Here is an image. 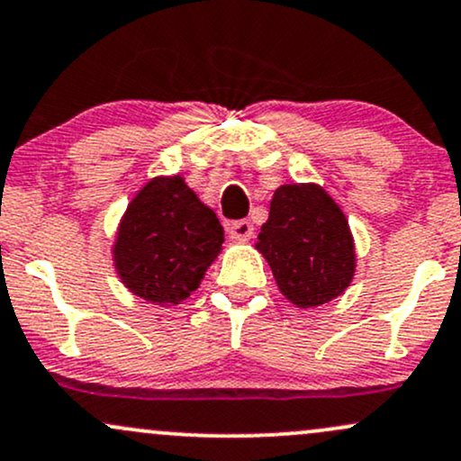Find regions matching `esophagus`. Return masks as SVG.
<instances>
[{"instance_id": "34e87169", "label": "esophagus", "mask_w": 461, "mask_h": 461, "mask_svg": "<svg viewBox=\"0 0 461 461\" xmlns=\"http://www.w3.org/2000/svg\"><path fill=\"white\" fill-rule=\"evenodd\" d=\"M227 230H230L231 240H238V242H245L253 236V223H251V221H247V219L234 221V223H230Z\"/></svg>"}]
</instances>
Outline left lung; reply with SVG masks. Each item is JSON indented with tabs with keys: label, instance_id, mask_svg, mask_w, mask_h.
I'll return each mask as SVG.
<instances>
[{
	"label": "left lung",
	"instance_id": "obj_1",
	"mask_svg": "<svg viewBox=\"0 0 461 461\" xmlns=\"http://www.w3.org/2000/svg\"><path fill=\"white\" fill-rule=\"evenodd\" d=\"M255 249L268 262L281 294L301 309L341 296L357 270L346 214L313 182L276 188Z\"/></svg>",
	"mask_w": 461,
	"mask_h": 461
}]
</instances>
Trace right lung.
Returning a JSON list of instances; mask_svg holds the SVG:
<instances>
[{"mask_svg":"<svg viewBox=\"0 0 461 461\" xmlns=\"http://www.w3.org/2000/svg\"><path fill=\"white\" fill-rule=\"evenodd\" d=\"M223 227L180 176H157L131 199L113 242V266L129 292L180 304L221 253Z\"/></svg>","mask_w":461,"mask_h":461,"instance_id":"add662e5","label":"right lung"}]
</instances>
